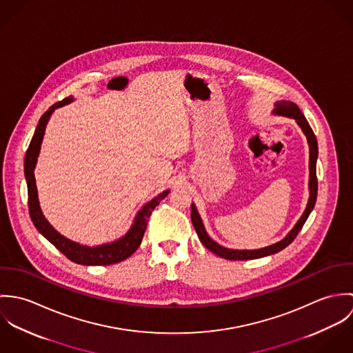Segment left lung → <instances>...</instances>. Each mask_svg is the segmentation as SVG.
I'll return each instance as SVG.
<instances>
[{
  "instance_id": "obj_1",
  "label": "left lung",
  "mask_w": 353,
  "mask_h": 353,
  "mask_svg": "<svg viewBox=\"0 0 353 353\" xmlns=\"http://www.w3.org/2000/svg\"><path fill=\"white\" fill-rule=\"evenodd\" d=\"M274 115H280V117H287V118H292L296 121V123L299 125V128L302 129L307 143H308V148H310V161H308V168H310V178H308V190H310V197L307 201V206L303 212L301 219L298 220V223L294 225V228L285 235L284 239H281L277 243H273L270 246L262 248V249H256V250H234V249H227L220 246L219 243H216L208 234L206 230L203 227L201 216L196 208L194 203H192V221L193 225L196 228V232L201 241L202 245L214 252L216 255L225 258V259H234V261H245V259H256V258H262V256H268L270 254H276V252H281L283 249H285L290 243H292V241L296 238V235L299 234V231L302 230L307 217L310 216L311 210L314 209V205L316 201V193H318V181H316V159H318V143L315 139V134L312 132V129L310 128L305 117L303 115L301 108L294 103L290 101H279L274 103V108L272 111Z\"/></svg>"
}]
</instances>
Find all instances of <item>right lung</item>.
<instances>
[{"instance_id":"obj_1","label":"right lung","mask_w":353,"mask_h":353,"mask_svg":"<svg viewBox=\"0 0 353 353\" xmlns=\"http://www.w3.org/2000/svg\"><path fill=\"white\" fill-rule=\"evenodd\" d=\"M74 101L73 97L65 98L63 101H57L52 104L50 108L41 117L39 123L35 129L34 137L30 143V147L26 153L24 159V175L27 181V189H28V209H30V216L31 220L35 225V228L54 245L59 252H62L66 258L73 261L74 263L80 265H87V266H99V265H111V263H118L126 258H129L133 252L139 249L141 245L144 232L148 225V220L151 217L152 210L160 203L161 200H164L170 190H164L151 201L147 202L136 214L132 227L129 231L119 239L110 242V243H103L99 246H83L77 242H73L63 235H61L50 223L46 220L41 205H39V199H38V189H37V182H35V175L34 170L38 161V156L41 152V145L43 141L45 130L48 126V122L50 119L51 114L54 112L55 108L62 107L65 104H69Z\"/></svg>"}]
</instances>
